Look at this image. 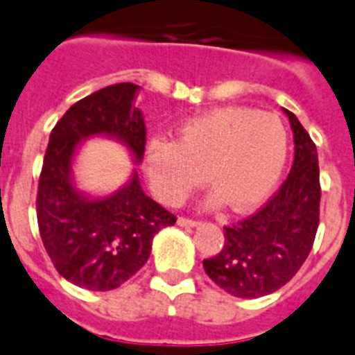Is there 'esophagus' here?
<instances>
[{
  "instance_id": "1",
  "label": "esophagus",
  "mask_w": 355,
  "mask_h": 355,
  "mask_svg": "<svg viewBox=\"0 0 355 355\" xmlns=\"http://www.w3.org/2000/svg\"><path fill=\"white\" fill-rule=\"evenodd\" d=\"M178 224H180V226H184V228H193V226H198L199 220L189 219V217H180V219H178Z\"/></svg>"
}]
</instances>
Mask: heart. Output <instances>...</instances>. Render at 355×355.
Wrapping results in <instances>:
<instances>
[{"mask_svg": "<svg viewBox=\"0 0 355 355\" xmlns=\"http://www.w3.org/2000/svg\"><path fill=\"white\" fill-rule=\"evenodd\" d=\"M286 156L287 132L277 114L217 107L184 122L174 141H150L145 166L154 192L166 205H181L205 183V173L217 193L214 202L246 211L277 187Z\"/></svg>", "mask_w": 355, "mask_h": 355, "instance_id": "obj_1", "label": "heart"}]
</instances>
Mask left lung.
Segmentation results:
<instances>
[{"label":"left lung","instance_id":"1","mask_svg":"<svg viewBox=\"0 0 355 355\" xmlns=\"http://www.w3.org/2000/svg\"><path fill=\"white\" fill-rule=\"evenodd\" d=\"M295 163L280 189L255 214L224 226V246L202 260L208 277L239 298H259L286 286L313 250L320 224L316 145L295 114Z\"/></svg>","mask_w":355,"mask_h":355}]
</instances>
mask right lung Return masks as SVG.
<instances>
[{
	"label": "right lung",
	"instance_id": "1",
	"mask_svg": "<svg viewBox=\"0 0 355 355\" xmlns=\"http://www.w3.org/2000/svg\"><path fill=\"white\" fill-rule=\"evenodd\" d=\"M138 86L120 83L75 102L55 123L39 175L37 224L60 277L89 291L116 289L147 262L153 237L175 215L145 196L138 175L102 199H87L71 183L78 141L105 135L123 141L141 162L147 129L132 107Z\"/></svg>",
	"mask_w": 355,
	"mask_h": 355
}]
</instances>
